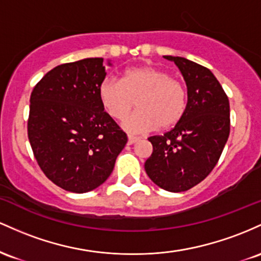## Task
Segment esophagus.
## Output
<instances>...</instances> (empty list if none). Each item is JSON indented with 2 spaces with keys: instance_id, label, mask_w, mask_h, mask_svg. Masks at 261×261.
Wrapping results in <instances>:
<instances>
[{
  "instance_id": "34e87169",
  "label": "esophagus",
  "mask_w": 261,
  "mask_h": 261,
  "mask_svg": "<svg viewBox=\"0 0 261 261\" xmlns=\"http://www.w3.org/2000/svg\"><path fill=\"white\" fill-rule=\"evenodd\" d=\"M139 140V138H137V137H133V136H128V144L132 145L134 144V143H137Z\"/></svg>"
}]
</instances>
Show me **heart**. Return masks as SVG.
<instances>
[{
    "instance_id": "1",
    "label": "heart",
    "mask_w": 261,
    "mask_h": 261,
    "mask_svg": "<svg viewBox=\"0 0 261 261\" xmlns=\"http://www.w3.org/2000/svg\"><path fill=\"white\" fill-rule=\"evenodd\" d=\"M98 96L113 118L123 119L138 105L139 111L123 121L128 133L142 134L170 129L182 119L187 95L182 83L168 71L154 66L132 67L122 80L107 76L101 81Z\"/></svg>"
}]
</instances>
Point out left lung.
Segmentation results:
<instances>
[{
  "instance_id": "8db88e82",
  "label": "left lung",
  "mask_w": 261,
  "mask_h": 261,
  "mask_svg": "<svg viewBox=\"0 0 261 261\" xmlns=\"http://www.w3.org/2000/svg\"><path fill=\"white\" fill-rule=\"evenodd\" d=\"M164 58L184 76L186 111L171 130L148 138L153 153L144 168L155 185L182 192L204 180L217 164L229 137V101L210 69L181 57Z\"/></svg>"
}]
</instances>
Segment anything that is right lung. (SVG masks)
Returning a JSON list of instances; mask_svg holds the SVG:
<instances>
[{
	"mask_svg": "<svg viewBox=\"0 0 261 261\" xmlns=\"http://www.w3.org/2000/svg\"><path fill=\"white\" fill-rule=\"evenodd\" d=\"M105 77L103 59L87 58L54 67L32 91V150L45 176L66 191L84 194L102 185L128 140L99 99Z\"/></svg>",
	"mask_w": 261,
	"mask_h": 261,
	"instance_id": "1",
	"label": "right lung"
}]
</instances>
